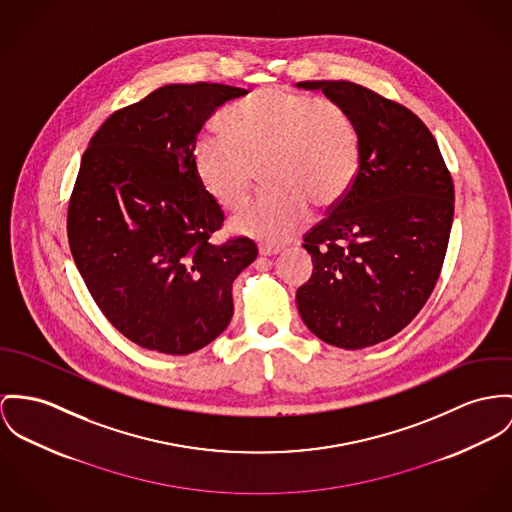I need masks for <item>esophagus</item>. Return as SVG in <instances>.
Segmentation results:
<instances>
[{"label": "esophagus", "mask_w": 512, "mask_h": 512, "mask_svg": "<svg viewBox=\"0 0 512 512\" xmlns=\"http://www.w3.org/2000/svg\"><path fill=\"white\" fill-rule=\"evenodd\" d=\"M259 255L261 257H275V255H278V249L276 247H269V245H261L259 247Z\"/></svg>", "instance_id": "esophagus-1"}]
</instances>
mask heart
Wrapping results in <instances>:
<instances>
[{"label": "heart", "instance_id": "heart-1", "mask_svg": "<svg viewBox=\"0 0 512 512\" xmlns=\"http://www.w3.org/2000/svg\"><path fill=\"white\" fill-rule=\"evenodd\" d=\"M222 138L193 146L197 179L218 206L241 208L263 169L271 185L232 220V230L269 245L296 236L310 202L331 208L353 185L360 144L347 111L331 99L267 87L230 105L218 118Z\"/></svg>", "mask_w": 512, "mask_h": 512}]
</instances>
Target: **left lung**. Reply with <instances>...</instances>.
I'll use <instances>...</instances> for the list:
<instances>
[{
	"label": "left lung",
	"instance_id": "obj_1",
	"mask_svg": "<svg viewBox=\"0 0 512 512\" xmlns=\"http://www.w3.org/2000/svg\"><path fill=\"white\" fill-rule=\"evenodd\" d=\"M351 117L360 163L349 193L304 239L312 278L296 304L339 349L399 333L433 292L454 220V185L438 144L409 109L351 81H300Z\"/></svg>",
	"mask_w": 512,
	"mask_h": 512
}]
</instances>
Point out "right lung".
<instances>
[{
	"label": "right lung",
	"instance_id": "1",
	"mask_svg": "<svg viewBox=\"0 0 512 512\" xmlns=\"http://www.w3.org/2000/svg\"><path fill=\"white\" fill-rule=\"evenodd\" d=\"M247 91L169 83L120 109L91 138L68 208L79 275L107 319L132 343L189 354L234 315L232 284L257 259L253 241L208 239L222 208L193 167L204 122Z\"/></svg>",
	"mask_w": 512,
	"mask_h": 512
}]
</instances>
